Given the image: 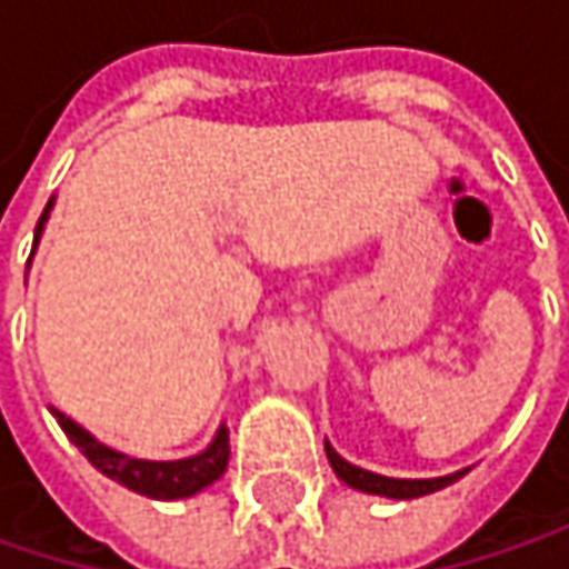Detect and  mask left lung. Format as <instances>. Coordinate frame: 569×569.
I'll use <instances>...</instances> for the list:
<instances>
[{
    "label": "left lung",
    "instance_id": "8db88e82",
    "mask_svg": "<svg viewBox=\"0 0 569 569\" xmlns=\"http://www.w3.org/2000/svg\"><path fill=\"white\" fill-rule=\"evenodd\" d=\"M326 458L336 471L339 481H346L349 488L356 491H366V495H379V498H392V501H411V498H425V495H435L448 485H455L458 478L468 475V468L455 471V475H445V478H386V475H376V471H366L352 461H346L329 441H326Z\"/></svg>",
    "mask_w": 569,
    "mask_h": 569
}]
</instances>
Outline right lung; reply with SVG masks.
I'll use <instances>...</instances> for the list:
<instances>
[{
    "label": "right lung",
    "instance_id": "right-lung-1",
    "mask_svg": "<svg viewBox=\"0 0 569 569\" xmlns=\"http://www.w3.org/2000/svg\"><path fill=\"white\" fill-rule=\"evenodd\" d=\"M52 203H46L42 217H39V227H36V243H32V253L42 240V230H46V220L52 213ZM32 260V257H29ZM52 415L58 418L61 431L68 435V441L101 471L108 475L111 481L124 485L128 491L134 495H144V498H154V501H180V498H193L197 491L210 488L223 471H227V461H230V428L220 425L213 441L190 455V458H177V461H148V458H131L124 451H114L108 445H101L88 428H81L78 421H71L64 411L52 408Z\"/></svg>",
    "mask_w": 569,
    "mask_h": 569
}]
</instances>
